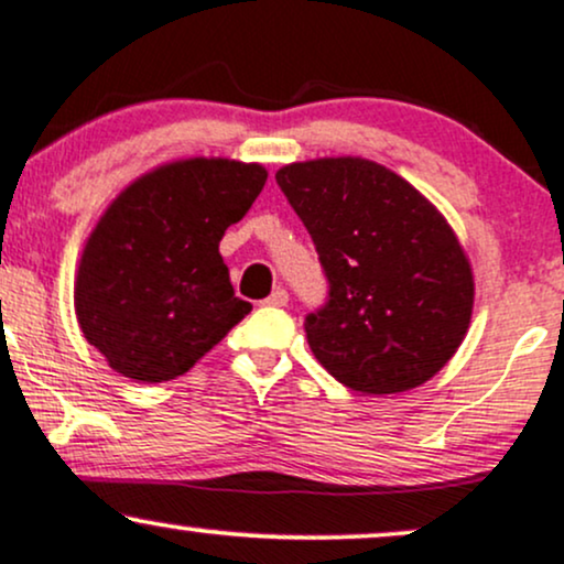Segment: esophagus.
<instances>
[{
    "label": "esophagus",
    "instance_id": "34e87169",
    "mask_svg": "<svg viewBox=\"0 0 564 564\" xmlns=\"http://www.w3.org/2000/svg\"><path fill=\"white\" fill-rule=\"evenodd\" d=\"M264 304H270V307H286L289 304V291L286 289H273V294L268 296V300H264Z\"/></svg>",
    "mask_w": 564,
    "mask_h": 564
}]
</instances>
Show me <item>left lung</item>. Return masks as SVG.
Wrapping results in <instances>:
<instances>
[{"label":"left lung","instance_id":"left-lung-1","mask_svg":"<svg viewBox=\"0 0 564 564\" xmlns=\"http://www.w3.org/2000/svg\"><path fill=\"white\" fill-rule=\"evenodd\" d=\"M275 180L328 278V302L304 321L318 364L364 394L430 381L456 355L475 307L469 257L448 219L360 156L296 161Z\"/></svg>","mask_w":564,"mask_h":564}]
</instances>
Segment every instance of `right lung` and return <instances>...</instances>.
<instances>
[{"label":"right lung","mask_w":564,"mask_h":564,"mask_svg":"<svg viewBox=\"0 0 564 564\" xmlns=\"http://www.w3.org/2000/svg\"><path fill=\"white\" fill-rule=\"evenodd\" d=\"M268 170L177 159L116 196L84 243L74 283L84 339L121 377H183L249 315L219 254L225 230L260 196Z\"/></svg>","instance_id":"1"}]
</instances>
